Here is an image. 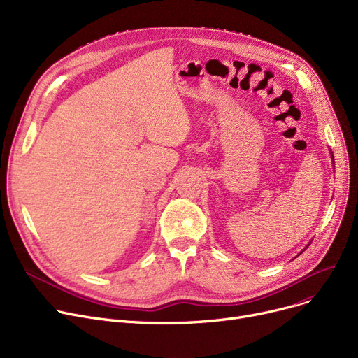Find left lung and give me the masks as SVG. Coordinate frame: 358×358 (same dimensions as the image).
Returning <instances> with one entry per match:
<instances>
[{
	"label": "left lung",
	"mask_w": 358,
	"mask_h": 358,
	"mask_svg": "<svg viewBox=\"0 0 358 358\" xmlns=\"http://www.w3.org/2000/svg\"><path fill=\"white\" fill-rule=\"evenodd\" d=\"M332 158H334V157H332Z\"/></svg>",
	"instance_id": "8db88e82"
}]
</instances>
